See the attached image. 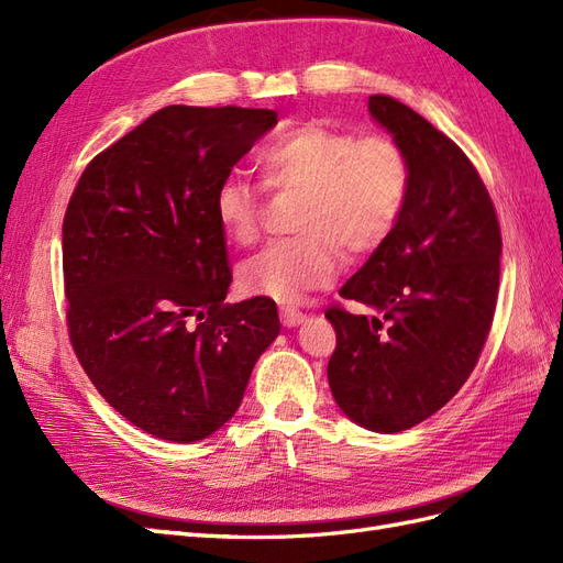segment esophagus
<instances>
[{"label": "esophagus", "mask_w": 563, "mask_h": 563, "mask_svg": "<svg viewBox=\"0 0 563 563\" xmlns=\"http://www.w3.org/2000/svg\"><path fill=\"white\" fill-rule=\"evenodd\" d=\"M279 317H282L284 327H288V329H294V327H298V323L305 321V314L300 310H296V308H282Z\"/></svg>", "instance_id": "34e87169"}]
</instances>
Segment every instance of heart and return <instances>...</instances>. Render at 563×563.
Segmentation results:
<instances>
[{"mask_svg":"<svg viewBox=\"0 0 563 563\" xmlns=\"http://www.w3.org/2000/svg\"><path fill=\"white\" fill-rule=\"evenodd\" d=\"M272 190H305L300 236L265 246L240 267L249 296L298 302L333 284L340 250L350 255L378 251L395 232L411 190V164L387 135L360 139L350 131L300 126L282 133L258 155ZM213 211L234 244L249 246L261 234V190L240 176L218 185Z\"/></svg>","mask_w":563,"mask_h":563,"instance_id":"obj_1","label":"heart"}]
</instances>
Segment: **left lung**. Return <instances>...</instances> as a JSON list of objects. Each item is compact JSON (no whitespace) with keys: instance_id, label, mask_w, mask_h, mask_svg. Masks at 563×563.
<instances>
[{"instance_id":"left-lung-1","label":"left lung","mask_w":563,"mask_h":563,"mask_svg":"<svg viewBox=\"0 0 563 563\" xmlns=\"http://www.w3.org/2000/svg\"><path fill=\"white\" fill-rule=\"evenodd\" d=\"M368 112L406 152L411 190L389 240L340 288L376 314L327 310L329 385L350 420L395 434L470 378L496 312L503 240L486 185L449 135L389 96H371Z\"/></svg>"}]
</instances>
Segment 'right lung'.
I'll return each instance as SVG.
<instances>
[{
	"label": "right lung",
	"mask_w": 563,
	"mask_h": 563,
	"mask_svg": "<svg viewBox=\"0 0 563 563\" xmlns=\"http://www.w3.org/2000/svg\"><path fill=\"white\" fill-rule=\"evenodd\" d=\"M277 124L275 110L168 106L84 168L63 220L67 329L103 399L147 434L190 444L236 413L279 335L275 300L225 302L213 199Z\"/></svg>",
	"instance_id": "obj_1"
}]
</instances>
